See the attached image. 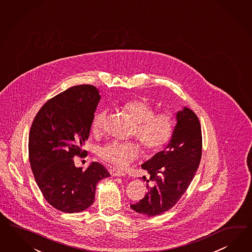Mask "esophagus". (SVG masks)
Returning <instances> with one entry per match:
<instances>
[{"label":"esophagus","mask_w":252,"mask_h":252,"mask_svg":"<svg viewBox=\"0 0 252 252\" xmlns=\"http://www.w3.org/2000/svg\"><path fill=\"white\" fill-rule=\"evenodd\" d=\"M109 173L111 176L113 177H124L126 174L122 171V170H119V169H116V168H110L109 169Z\"/></svg>","instance_id":"esophagus-1"}]
</instances>
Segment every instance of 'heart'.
<instances>
[{
	"instance_id": "1",
	"label": "heart",
	"mask_w": 252,
	"mask_h": 252,
	"mask_svg": "<svg viewBox=\"0 0 252 252\" xmlns=\"http://www.w3.org/2000/svg\"><path fill=\"white\" fill-rule=\"evenodd\" d=\"M129 118L136 123L133 134L148 155H157L162 151L171 140L175 129V120L169 111L155 112V107L144 98H131L121 106ZM107 120V110L95 112L92 119L91 129L100 133ZM102 160L118 168H125L141 155L140 145L136 142H111L102 145L97 150Z\"/></svg>"
}]
</instances>
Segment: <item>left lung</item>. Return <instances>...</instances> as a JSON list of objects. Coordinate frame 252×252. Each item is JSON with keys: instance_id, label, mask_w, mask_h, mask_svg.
<instances>
[{"instance_id": "obj_1", "label": "left lung", "mask_w": 252, "mask_h": 252, "mask_svg": "<svg viewBox=\"0 0 252 252\" xmlns=\"http://www.w3.org/2000/svg\"><path fill=\"white\" fill-rule=\"evenodd\" d=\"M177 125L171 141L142 165L150 174L147 193L130 205L139 214L159 216L179 201L194 178L201 158L202 137L199 118L189 108L177 113Z\"/></svg>"}]
</instances>
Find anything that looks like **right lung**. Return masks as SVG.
<instances>
[{
  "label": "right lung",
  "instance_id": "obj_1",
  "mask_svg": "<svg viewBox=\"0 0 252 252\" xmlns=\"http://www.w3.org/2000/svg\"><path fill=\"white\" fill-rule=\"evenodd\" d=\"M99 99L91 85L70 87L47 101L31 125L29 155L34 178L46 201L63 213L88 208L97 182L110 176L97 162L83 171L73 161L87 153L82 146Z\"/></svg>",
  "mask_w": 252,
  "mask_h": 252
}]
</instances>
